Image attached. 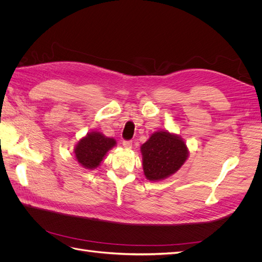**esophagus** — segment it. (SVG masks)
I'll list each match as a JSON object with an SVG mask.
<instances>
[{
	"label": "esophagus",
	"instance_id": "1",
	"mask_svg": "<svg viewBox=\"0 0 262 262\" xmlns=\"http://www.w3.org/2000/svg\"><path fill=\"white\" fill-rule=\"evenodd\" d=\"M122 145H123V147L130 149L132 147V142L131 141H123L122 142Z\"/></svg>",
	"mask_w": 262,
	"mask_h": 262
}]
</instances>
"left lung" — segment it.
<instances>
[{
	"label": "left lung",
	"instance_id": "left-lung-1",
	"mask_svg": "<svg viewBox=\"0 0 262 262\" xmlns=\"http://www.w3.org/2000/svg\"><path fill=\"white\" fill-rule=\"evenodd\" d=\"M144 176L149 181L166 179L178 171L189 156V149L178 134L156 131L141 145Z\"/></svg>",
	"mask_w": 262,
	"mask_h": 262
}]
</instances>
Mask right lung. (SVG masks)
Masks as SVG:
<instances>
[{
    "label": "right lung",
    "mask_w": 262,
    "mask_h": 262,
    "mask_svg": "<svg viewBox=\"0 0 262 262\" xmlns=\"http://www.w3.org/2000/svg\"><path fill=\"white\" fill-rule=\"evenodd\" d=\"M116 145L117 142L113 138H107L98 131L89 132L74 146L75 160L85 169H95Z\"/></svg>",
    "instance_id": "obj_1"
}]
</instances>
